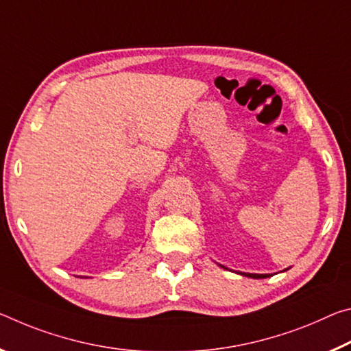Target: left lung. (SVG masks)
<instances>
[{"label":"left lung","mask_w":351,"mask_h":351,"mask_svg":"<svg viewBox=\"0 0 351 351\" xmlns=\"http://www.w3.org/2000/svg\"><path fill=\"white\" fill-rule=\"evenodd\" d=\"M223 269H227V267H223ZM238 274L245 275V277H250V278H267V277H271V274H243V272H238Z\"/></svg>","instance_id":"1"}]
</instances>
